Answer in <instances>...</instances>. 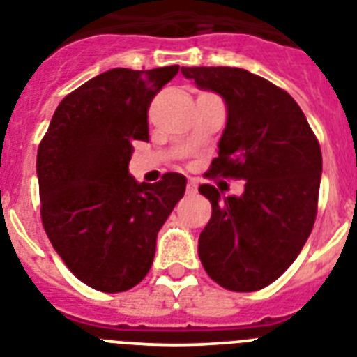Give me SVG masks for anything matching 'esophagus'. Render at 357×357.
<instances>
[{
  "instance_id": "34e87169",
  "label": "esophagus",
  "mask_w": 357,
  "mask_h": 357,
  "mask_svg": "<svg viewBox=\"0 0 357 357\" xmlns=\"http://www.w3.org/2000/svg\"><path fill=\"white\" fill-rule=\"evenodd\" d=\"M197 191H198V185H197V182H189L188 184V188H185V193L188 195H197Z\"/></svg>"
}]
</instances>
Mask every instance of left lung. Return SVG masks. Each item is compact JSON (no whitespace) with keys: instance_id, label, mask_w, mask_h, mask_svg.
Instances as JSON below:
<instances>
[{"instance_id":"left-lung-1","label":"left lung","mask_w":357,"mask_h":357,"mask_svg":"<svg viewBox=\"0 0 357 357\" xmlns=\"http://www.w3.org/2000/svg\"><path fill=\"white\" fill-rule=\"evenodd\" d=\"M225 100L227 125L209 175L245 181L239 197L202 184L213 206L198 239L207 275L230 291H257L301 254L317 218L321 151L301 107L272 82L239 68H182Z\"/></svg>"}]
</instances>
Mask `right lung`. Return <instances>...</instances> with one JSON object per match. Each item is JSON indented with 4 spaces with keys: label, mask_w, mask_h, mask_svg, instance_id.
Masks as SVG:
<instances>
[{
    "label": "right lung",
    "mask_w": 357,
    "mask_h": 357,
    "mask_svg": "<svg viewBox=\"0 0 357 357\" xmlns=\"http://www.w3.org/2000/svg\"><path fill=\"white\" fill-rule=\"evenodd\" d=\"M176 73L114 68L91 78L56 107L39 144L44 230L73 275L98 291L139 284L157 232L184 197L181 173L155 184L128 173L134 141H148V107Z\"/></svg>",
    "instance_id": "obj_1"
}]
</instances>
